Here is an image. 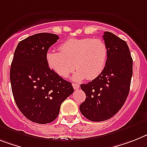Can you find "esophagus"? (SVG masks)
I'll use <instances>...</instances> for the list:
<instances>
[{
	"label": "esophagus",
	"instance_id": "34e87169",
	"mask_svg": "<svg viewBox=\"0 0 147 147\" xmlns=\"http://www.w3.org/2000/svg\"><path fill=\"white\" fill-rule=\"evenodd\" d=\"M72 86L74 87V90H76V89H78L80 88V85L78 83H73Z\"/></svg>",
	"mask_w": 147,
	"mask_h": 147
}]
</instances>
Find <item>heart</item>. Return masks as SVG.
Instances as JSON below:
<instances>
[{
  "mask_svg": "<svg viewBox=\"0 0 147 147\" xmlns=\"http://www.w3.org/2000/svg\"><path fill=\"white\" fill-rule=\"evenodd\" d=\"M60 52L48 51L46 60L49 68L61 77H67L77 69L73 79L94 80L104 71L107 59V47L100 39L73 38L59 46ZM75 66H74L73 65Z\"/></svg>",
  "mask_w": 147,
  "mask_h": 147,
  "instance_id": "obj_1",
  "label": "heart"
}]
</instances>
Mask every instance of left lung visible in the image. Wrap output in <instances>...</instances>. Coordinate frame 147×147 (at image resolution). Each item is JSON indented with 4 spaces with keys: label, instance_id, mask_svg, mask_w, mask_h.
<instances>
[{
    "label": "left lung",
    "instance_id": "obj_1",
    "mask_svg": "<svg viewBox=\"0 0 147 147\" xmlns=\"http://www.w3.org/2000/svg\"><path fill=\"white\" fill-rule=\"evenodd\" d=\"M103 38L108 51L104 71L91 82L80 85L86 98L80 110L93 122L109 119L122 108L133 73V60L125 41L109 31L104 32Z\"/></svg>",
    "mask_w": 147,
    "mask_h": 147
}]
</instances>
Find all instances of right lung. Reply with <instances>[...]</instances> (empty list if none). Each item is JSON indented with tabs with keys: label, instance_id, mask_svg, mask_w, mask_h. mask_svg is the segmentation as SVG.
<instances>
[{
	"label": "right lung",
	"instance_id": "add662e5",
	"mask_svg": "<svg viewBox=\"0 0 147 147\" xmlns=\"http://www.w3.org/2000/svg\"><path fill=\"white\" fill-rule=\"evenodd\" d=\"M59 37L40 33L17 45L11 64L9 78L18 108L32 122L47 124L54 121L61 104L74 92L71 82L49 67L46 55Z\"/></svg>",
	"mask_w": 147,
	"mask_h": 147
}]
</instances>
